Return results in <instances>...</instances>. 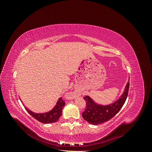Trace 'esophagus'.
Here are the masks:
<instances>
[{"instance_id": "esophagus-1", "label": "esophagus", "mask_w": 152, "mask_h": 152, "mask_svg": "<svg viewBox=\"0 0 152 152\" xmlns=\"http://www.w3.org/2000/svg\"><path fill=\"white\" fill-rule=\"evenodd\" d=\"M70 96L71 98H73L76 96V94L73 93H70Z\"/></svg>"}]
</instances>
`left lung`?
<instances>
[{"mask_svg": "<svg viewBox=\"0 0 152 152\" xmlns=\"http://www.w3.org/2000/svg\"><path fill=\"white\" fill-rule=\"evenodd\" d=\"M129 82L127 84L124 93L115 102L109 105H100L94 102L89 96H84V99L86 102V108L82 113L84 120L93 125H98L107 122L113 118L120 111L127 99Z\"/></svg>", "mask_w": 152, "mask_h": 152, "instance_id": "left-lung-1", "label": "left lung"}]
</instances>
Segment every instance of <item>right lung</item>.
Returning <instances> with one entry per match:
<instances>
[{
  "label": "right lung",
  "instance_id": "1",
  "mask_svg": "<svg viewBox=\"0 0 152 152\" xmlns=\"http://www.w3.org/2000/svg\"><path fill=\"white\" fill-rule=\"evenodd\" d=\"M65 104V102H64L62 98H59L56 106L49 112L44 113H35L27 108L25 107L26 110L29 113L30 115L33 117L36 120L44 123V124H50L56 122L58 121L59 117L62 115V110Z\"/></svg>",
  "mask_w": 152,
  "mask_h": 152
}]
</instances>
